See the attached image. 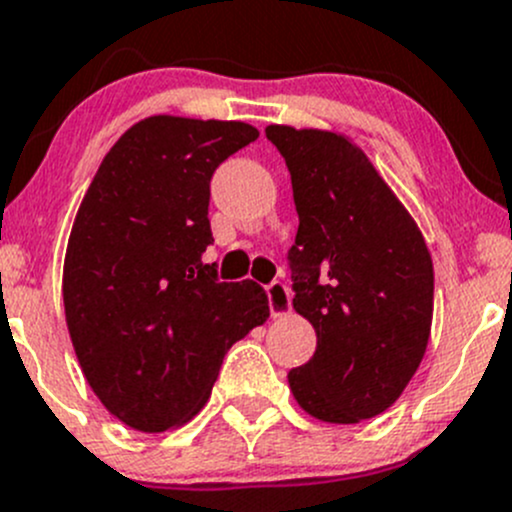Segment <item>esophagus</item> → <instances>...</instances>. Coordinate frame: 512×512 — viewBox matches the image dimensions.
<instances>
[{
    "label": "esophagus",
    "mask_w": 512,
    "mask_h": 512,
    "mask_svg": "<svg viewBox=\"0 0 512 512\" xmlns=\"http://www.w3.org/2000/svg\"><path fill=\"white\" fill-rule=\"evenodd\" d=\"M266 295H268V310H271L273 318L291 313V291H288L286 283L283 281L268 283Z\"/></svg>",
    "instance_id": "esophagus-1"
}]
</instances>
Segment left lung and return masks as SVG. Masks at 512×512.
I'll use <instances>...</instances> for the list:
<instances>
[{
  "mask_svg": "<svg viewBox=\"0 0 512 512\" xmlns=\"http://www.w3.org/2000/svg\"><path fill=\"white\" fill-rule=\"evenodd\" d=\"M298 212L288 249L295 313L318 335L288 372L295 402L330 424L392 407L431 333L434 266L419 226L372 162L342 135L268 125Z\"/></svg>",
  "mask_w": 512,
  "mask_h": 512,
  "instance_id": "obj_1",
  "label": "left lung"
}]
</instances>
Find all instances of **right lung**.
Listing matches in <instances>:
<instances>
[{"instance_id":"add662e5","label":"right lung","mask_w":512,"mask_h":512,"mask_svg":"<svg viewBox=\"0 0 512 512\" xmlns=\"http://www.w3.org/2000/svg\"><path fill=\"white\" fill-rule=\"evenodd\" d=\"M254 125L155 115L100 162L63 263L68 333L110 414L147 434L207 404L221 360L268 318L254 281L221 283L209 197L214 172Z\"/></svg>"}]
</instances>
